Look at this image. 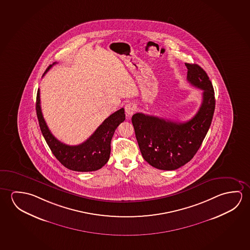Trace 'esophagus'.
Segmentation results:
<instances>
[{"label": "esophagus", "instance_id": "34e87169", "mask_svg": "<svg viewBox=\"0 0 250 250\" xmlns=\"http://www.w3.org/2000/svg\"><path fill=\"white\" fill-rule=\"evenodd\" d=\"M136 111V106L134 103H127L125 106V113L127 117H130L131 115H134Z\"/></svg>", "mask_w": 250, "mask_h": 250}]
</instances>
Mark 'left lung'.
<instances>
[{
    "label": "left lung",
    "instance_id": "1",
    "mask_svg": "<svg viewBox=\"0 0 250 250\" xmlns=\"http://www.w3.org/2000/svg\"><path fill=\"white\" fill-rule=\"evenodd\" d=\"M187 80L203 90L196 115L185 123L136 113L132 116L135 137L144 160L162 170H175L188 163L209 129L215 107L209 77L197 64L185 63Z\"/></svg>",
    "mask_w": 250,
    "mask_h": 250
}]
</instances>
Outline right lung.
<instances>
[{"label":"right lung","mask_w":250,"mask_h":250,"mask_svg":"<svg viewBox=\"0 0 250 250\" xmlns=\"http://www.w3.org/2000/svg\"><path fill=\"white\" fill-rule=\"evenodd\" d=\"M56 63L49 65L43 76ZM40 101V90L38 89L36 108L41 131L52 153L60 163L68 169L78 172L98 170L107 163L111 151L112 137L115 129L125 120L123 107L104 120L86 142L76 146H69L61 143L52 135L42 113Z\"/></svg>","instance_id":"add662e5"}]
</instances>
